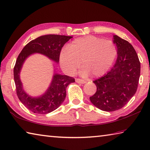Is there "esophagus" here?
I'll return each mask as SVG.
<instances>
[{
  "mask_svg": "<svg viewBox=\"0 0 150 150\" xmlns=\"http://www.w3.org/2000/svg\"><path fill=\"white\" fill-rule=\"evenodd\" d=\"M75 81H76V83H79V84H84V83H86V81H85L83 80V79H76Z\"/></svg>",
  "mask_w": 150,
  "mask_h": 150,
  "instance_id": "obj_1",
  "label": "esophagus"
}]
</instances>
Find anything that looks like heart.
Listing matches in <instances>:
<instances>
[{"label": "heart", "mask_w": 150, "mask_h": 150, "mask_svg": "<svg viewBox=\"0 0 150 150\" xmlns=\"http://www.w3.org/2000/svg\"><path fill=\"white\" fill-rule=\"evenodd\" d=\"M117 56L113 42L92 35L77 38L69 43L59 54V64L64 71L74 75L81 65L79 71L82 76H102L110 69Z\"/></svg>", "instance_id": "heart-1"}]
</instances>
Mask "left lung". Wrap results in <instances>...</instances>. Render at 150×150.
<instances>
[{
  "instance_id": "1",
  "label": "left lung",
  "mask_w": 150,
  "mask_h": 150,
  "mask_svg": "<svg viewBox=\"0 0 150 150\" xmlns=\"http://www.w3.org/2000/svg\"><path fill=\"white\" fill-rule=\"evenodd\" d=\"M113 42L117 48L115 65L107 74L94 81L97 90L90 100L105 111H116L127 104L137 91L140 75V63L130 43L117 35Z\"/></svg>"
}]
</instances>
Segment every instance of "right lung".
<instances>
[{
    "instance_id": "right-lung-1",
    "label": "right lung",
    "mask_w": 150,
    "mask_h": 150,
    "mask_svg": "<svg viewBox=\"0 0 150 150\" xmlns=\"http://www.w3.org/2000/svg\"><path fill=\"white\" fill-rule=\"evenodd\" d=\"M72 37L59 35H43L30 41L19 54L13 68L16 93L21 102L32 112L47 114L56 110L66 98L67 86L74 83L75 79L54 73L47 91L40 96L32 97L24 91L20 80V73L24 62L32 54L39 53L58 63L62 47Z\"/></svg>"
}]
</instances>
